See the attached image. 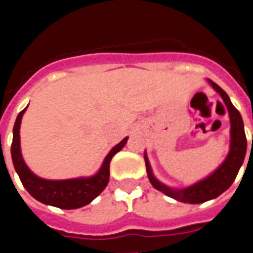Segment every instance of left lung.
Listing matches in <instances>:
<instances>
[{
  "instance_id": "1",
  "label": "left lung",
  "mask_w": 253,
  "mask_h": 253,
  "mask_svg": "<svg viewBox=\"0 0 253 253\" xmlns=\"http://www.w3.org/2000/svg\"><path fill=\"white\" fill-rule=\"evenodd\" d=\"M208 82L211 84V87L219 95L222 96L223 101L228 109V113H229V120H231V146H229V153L223 161L222 165L208 177L198 181L196 184L191 185V186L185 187V189H172L154 177L147 153H144L147 173H148V178L154 189L160 190L161 193L175 199L177 202L189 203V204H200V203L215 199L220 194L224 193L225 190L229 189L238 175V171L245 161L246 151H247V139H246L245 126H243V120L240 111L233 106L225 91H223L211 80H208Z\"/></svg>"
}]
</instances>
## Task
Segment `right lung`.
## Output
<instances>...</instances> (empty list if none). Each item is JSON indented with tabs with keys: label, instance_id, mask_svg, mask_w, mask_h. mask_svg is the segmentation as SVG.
<instances>
[{
	"label": "right lung",
	"instance_id": "right-lung-1",
	"mask_svg": "<svg viewBox=\"0 0 253 253\" xmlns=\"http://www.w3.org/2000/svg\"><path fill=\"white\" fill-rule=\"evenodd\" d=\"M28 107H25L17 115L16 122L13 125V138L11 146V156H12L13 167L16 169L17 175L21 180L22 185L28 190L34 199L43 204L57 207L60 209H77L90 204L96 196L102 193L106 187L110 177V161L128 140V137L124 138L119 144H116L102 162L101 167L91 177L69 178V180H45L30 171L26 166L25 161L22 158L21 149H20V125L24 113Z\"/></svg>",
	"mask_w": 253,
	"mask_h": 253
}]
</instances>
